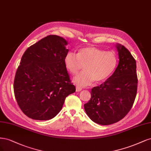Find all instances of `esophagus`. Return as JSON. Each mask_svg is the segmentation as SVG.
Returning <instances> with one entry per match:
<instances>
[{"instance_id": "esophagus-1", "label": "esophagus", "mask_w": 151, "mask_h": 151, "mask_svg": "<svg viewBox=\"0 0 151 151\" xmlns=\"http://www.w3.org/2000/svg\"><path fill=\"white\" fill-rule=\"evenodd\" d=\"M81 90H82V88H80V87H79V86H76V91L77 92L81 91Z\"/></svg>"}]
</instances>
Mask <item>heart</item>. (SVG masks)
I'll list each match as a JSON object with an SVG mask.
<instances>
[{"mask_svg":"<svg viewBox=\"0 0 151 151\" xmlns=\"http://www.w3.org/2000/svg\"><path fill=\"white\" fill-rule=\"evenodd\" d=\"M117 63L118 58L114 52L105 51L94 46L83 47L76 55L68 52L64 58L66 68L72 75H77L84 66L85 71L73 80L81 86H89L94 81L96 83L104 82L112 75Z\"/></svg>","mask_w":151,"mask_h":151,"instance_id":"1","label":"heart"}]
</instances>
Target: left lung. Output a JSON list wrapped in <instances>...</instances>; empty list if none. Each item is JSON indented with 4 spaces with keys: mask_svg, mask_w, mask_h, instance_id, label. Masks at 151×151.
<instances>
[{
    "mask_svg": "<svg viewBox=\"0 0 151 151\" xmlns=\"http://www.w3.org/2000/svg\"><path fill=\"white\" fill-rule=\"evenodd\" d=\"M119 65L112 75L91 91V99L84 105L86 113L94 122L110 125L117 122L132 108L137 94L136 61L129 51L116 44Z\"/></svg>",
    "mask_w": 151,
    "mask_h": 151,
    "instance_id": "8db88e82",
    "label": "left lung"
}]
</instances>
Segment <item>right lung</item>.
<instances>
[{"label": "right lung", "mask_w": 151, "mask_h": 151, "mask_svg": "<svg viewBox=\"0 0 151 151\" xmlns=\"http://www.w3.org/2000/svg\"><path fill=\"white\" fill-rule=\"evenodd\" d=\"M68 41L60 36L42 38L24 52L14 82L22 112L34 120H50L61 111L66 97L76 91L64 63Z\"/></svg>", "instance_id": "obj_1"}]
</instances>
